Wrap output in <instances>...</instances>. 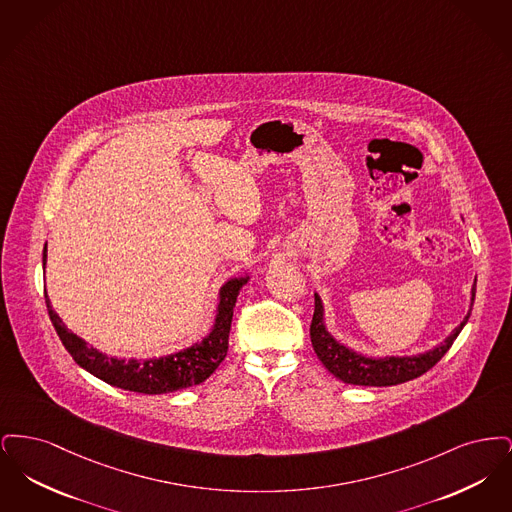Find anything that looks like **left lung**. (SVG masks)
<instances>
[{"label": "left lung", "instance_id": "left-lung-1", "mask_svg": "<svg viewBox=\"0 0 512 512\" xmlns=\"http://www.w3.org/2000/svg\"><path fill=\"white\" fill-rule=\"evenodd\" d=\"M474 297H476V280H474V288H472V303H470L468 315L453 330V334L443 343H439L438 347H434L422 355H414V357L368 359V357H363V355L347 349L345 345L338 343L326 332L322 303H320V297L315 293V315L311 322L313 349H315L320 363L328 368V372H332L345 384L378 386V388L380 386H397V384H403V382H409V380L422 376L432 366L438 365L439 359L449 351V347L453 345V341L457 340L466 320L470 317Z\"/></svg>", "mask_w": 512, "mask_h": 512}]
</instances>
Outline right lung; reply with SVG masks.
<instances>
[{
  "instance_id": "obj_1",
  "label": "right lung",
  "mask_w": 512,
  "mask_h": 512,
  "mask_svg": "<svg viewBox=\"0 0 512 512\" xmlns=\"http://www.w3.org/2000/svg\"><path fill=\"white\" fill-rule=\"evenodd\" d=\"M46 257H48V249L44 247V267H46ZM245 282L247 278H232L222 286L217 320H215L213 332L205 340L169 357L149 359V361H136V359L124 361V359H115L99 353L98 349L88 347L86 341L80 340L71 330H67L63 320L51 309L48 293H46V305L59 340L63 341L65 349L71 353V357L78 365L111 386L153 395V393H169V391L197 386L205 382L219 368L228 353V336H230V326L234 317V307H236L238 293Z\"/></svg>"
}]
</instances>
